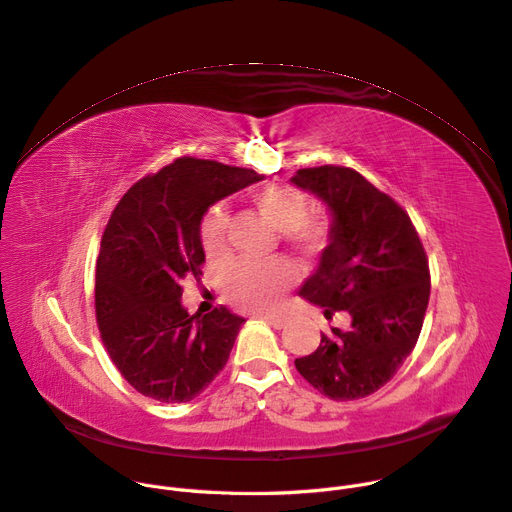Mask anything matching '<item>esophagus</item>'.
Instances as JSON below:
<instances>
[{
    "instance_id": "34e87169",
    "label": "esophagus",
    "mask_w": 512,
    "mask_h": 512,
    "mask_svg": "<svg viewBox=\"0 0 512 512\" xmlns=\"http://www.w3.org/2000/svg\"><path fill=\"white\" fill-rule=\"evenodd\" d=\"M263 322H267L269 327L273 329H284L286 327V320L280 316H263Z\"/></svg>"
}]
</instances>
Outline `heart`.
Here are the masks:
<instances>
[{
	"mask_svg": "<svg viewBox=\"0 0 512 512\" xmlns=\"http://www.w3.org/2000/svg\"><path fill=\"white\" fill-rule=\"evenodd\" d=\"M253 202L261 216L286 235L288 243L304 253H316L331 241L329 222L308 218L310 200L304 192L292 185L271 183L253 192ZM228 212L224 204H216L202 220V245L208 257L218 259L226 253ZM294 275L280 265H261L255 261H239L226 271L224 294L241 310L269 312L280 306L284 294L290 290Z\"/></svg>",
	"mask_w": 512,
	"mask_h": 512,
	"instance_id": "heart-1",
	"label": "heart"
}]
</instances>
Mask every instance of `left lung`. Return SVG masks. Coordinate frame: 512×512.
Returning <instances> with one entry per match:
<instances>
[{
    "label": "left lung",
    "instance_id": "8db88e82",
    "mask_svg": "<svg viewBox=\"0 0 512 512\" xmlns=\"http://www.w3.org/2000/svg\"><path fill=\"white\" fill-rule=\"evenodd\" d=\"M292 183L333 216L331 241L300 296L327 316L351 314V329L320 335L296 369L333 400L365 398L394 378L421 335L431 294L427 253L408 214L355 169H298Z\"/></svg>",
    "mask_w": 512,
    "mask_h": 512
}]
</instances>
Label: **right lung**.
<instances>
[{
	"mask_svg": "<svg viewBox=\"0 0 512 512\" xmlns=\"http://www.w3.org/2000/svg\"><path fill=\"white\" fill-rule=\"evenodd\" d=\"M261 179L181 157L136 181L114 208L96 265V318L114 365L143 396L190 402L226 365L245 318L224 306L188 314L181 282L202 275L208 208Z\"/></svg>",
	"mask_w": 512,
	"mask_h": 512,
	"instance_id": "right-lung-1",
	"label": "right lung"
}]
</instances>
